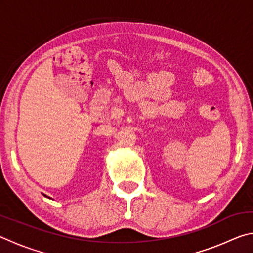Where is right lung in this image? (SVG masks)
Here are the masks:
<instances>
[{"mask_svg":"<svg viewBox=\"0 0 253 253\" xmlns=\"http://www.w3.org/2000/svg\"><path fill=\"white\" fill-rule=\"evenodd\" d=\"M45 196V198H48V199H51V198H49V196H46V195H44Z\"/></svg>","mask_w":253,"mask_h":253,"instance_id":"obj_1","label":"right lung"}]
</instances>
